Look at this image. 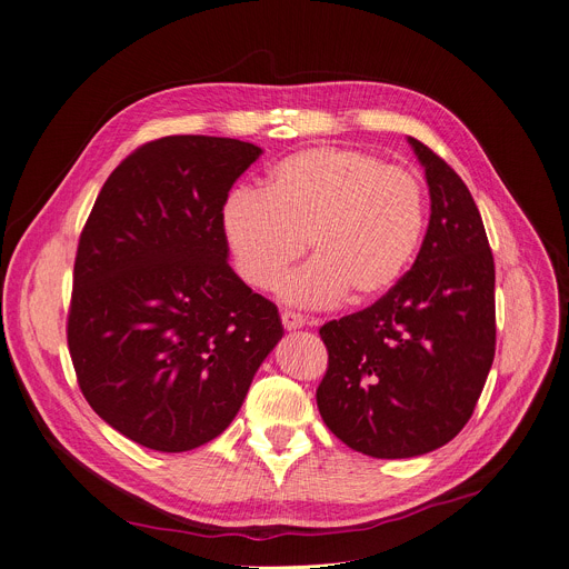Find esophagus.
Here are the masks:
<instances>
[{"instance_id": "34e87169", "label": "esophagus", "mask_w": 569, "mask_h": 569, "mask_svg": "<svg viewBox=\"0 0 569 569\" xmlns=\"http://www.w3.org/2000/svg\"><path fill=\"white\" fill-rule=\"evenodd\" d=\"M281 322H283V327H286L288 331H297V329H301V327L306 325V318H303V316H297V313H290V311H283V313H281Z\"/></svg>"}]
</instances>
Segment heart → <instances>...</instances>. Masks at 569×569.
I'll list each match as a JSON object with an SVG mask.
<instances>
[{
	"instance_id": "1",
	"label": "heart",
	"mask_w": 569,
	"mask_h": 569,
	"mask_svg": "<svg viewBox=\"0 0 569 569\" xmlns=\"http://www.w3.org/2000/svg\"><path fill=\"white\" fill-rule=\"evenodd\" d=\"M222 231L238 274L270 288L306 249L313 261L286 277L281 297L333 306L390 292L416 258L425 224L422 181L368 151L318 147L281 161L261 190H233Z\"/></svg>"
}]
</instances>
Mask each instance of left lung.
Masks as SVG:
<instances>
[{
	"label": "left lung",
	"mask_w": 569,
	"mask_h": 569,
	"mask_svg": "<svg viewBox=\"0 0 569 569\" xmlns=\"http://www.w3.org/2000/svg\"><path fill=\"white\" fill-rule=\"evenodd\" d=\"M431 216L412 268L366 311L327 322L325 425L372 458L429 453L468 425L495 358V261L462 179L416 138Z\"/></svg>",
	"instance_id": "obj_1"
}]
</instances>
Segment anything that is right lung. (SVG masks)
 Listing matches in <instances>:
<instances>
[{"label": "right lung", "instance_id": "obj_1", "mask_svg": "<svg viewBox=\"0 0 569 569\" xmlns=\"http://www.w3.org/2000/svg\"><path fill=\"white\" fill-rule=\"evenodd\" d=\"M261 153L216 136L147 142L107 179L81 231L68 316L79 388L147 449L218 438L283 338L277 306L231 270L220 218Z\"/></svg>", "mask_w": 569, "mask_h": 569}]
</instances>
